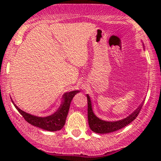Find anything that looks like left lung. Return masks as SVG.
Wrapping results in <instances>:
<instances>
[{"instance_id": "8db88e82", "label": "left lung", "mask_w": 161, "mask_h": 161, "mask_svg": "<svg viewBox=\"0 0 161 161\" xmlns=\"http://www.w3.org/2000/svg\"><path fill=\"white\" fill-rule=\"evenodd\" d=\"M142 45L144 47L143 43H142ZM86 97L87 101H88L89 125H90L91 130L96 133H99V134H106V133L113 132V131L119 130V129H122V128L125 127L126 125L130 124L131 121L136 119L144 103L143 100L142 103L139 104V106L126 118H122L121 120H117V121H105V120L101 119L95 114L93 108H92V103L90 97L89 96V94H86Z\"/></svg>"}]
</instances>
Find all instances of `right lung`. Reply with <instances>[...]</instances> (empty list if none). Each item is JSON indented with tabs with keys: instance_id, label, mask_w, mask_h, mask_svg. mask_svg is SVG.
Masks as SVG:
<instances>
[{
	"instance_id": "1",
	"label": "right lung",
	"mask_w": 161,
	"mask_h": 161,
	"mask_svg": "<svg viewBox=\"0 0 161 161\" xmlns=\"http://www.w3.org/2000/svg\"><path fill=\"white\" fill-rule=\"evenodd\" d=\"M79 92H80L79 90H73L71 92H64L62 96L61 105L58 108V109L53 114L47 117L36 116V115L25 112L21 110L14 103L12 100H11V101H12L13 104L15 107L16 109L18 110V111L22 115V117L25 118L27 122L36 126V127L44 129V130L56 131L61 130L64 127L68 116V113L69 111V108H70L71 100L75 97V95H76Z\"/></svg>"
}]
</instances>
